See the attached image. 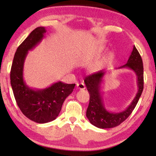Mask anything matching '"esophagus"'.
I'll list each match as a JSON object with an SVG mask.
<instances>
[{"mask_svg":"<svg viewBox=\"0 0 156 156\" xmlns=\"http://www.w3.org/2000/svg\"><path fill=\"white\" fill-rule=\"evenodd\" d=\"M77 88L78 89H80V90H84L86 88V87L84 83H79L77 84Z\"/></svg>","mask_w":156,"mask_h":156,"instance_id":"1","label":"esophagus"}]
</instances>
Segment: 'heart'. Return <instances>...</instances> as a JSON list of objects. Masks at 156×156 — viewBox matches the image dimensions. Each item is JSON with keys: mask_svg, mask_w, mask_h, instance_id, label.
<instances>
[{"mask_svg": "<svg viewBox=\"0 0 156 156\" xmlns=\"http://www.w3.org/2000/svg\"><path fill=\"white\" fill-rule=\"evenodd\" d=\"M103 51H104V48H98L95 51L94 55L95 57H98V56L100 55L103 52ZM113 56H114L113 53L110 52L109 54H107V56H105L103 59H101V60H100V61H98L97 63H96L95 65L94 66V69H95V70H98V69H101L102 68V66L105 65V63L107 61L110 60V59H111L112 58H113Z\"/></svg>", "mask_w": 156, "mask_h": 156, "instance_id": "heart-1", "label": "heart"}]
</instances>
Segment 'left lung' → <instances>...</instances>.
I'll return each instance as SVG.
<instances>
[{
	"label": "left lung",
	"instance_id": "left-lung-1",
	"mask_svg": "<svg viewBox=\"0 0 156 156\" xmlns=\"http://www.w3.org/2000/svg\"><path fill=\"white\" fill-rule=\"evenodd\" d=\"M127 68L134 71L137 77V93L131 105L120 112H108L104 107L101 92V84L105 74L100 71L89 75L84 79V83L90 94V101L87 110V117L90 123L101 129L112 128L119 125L127 119L134 110L144 90V66L140 53L133 46L127 64L119 68Z\"/></svg>",
	"mask_w": 156,
	"mask_h": 156
}]
</instances>
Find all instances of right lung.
I'll list each match as a JSON object with an SVG mask.
<instances>
[{
  "instance_id": "add662e5",
  "label": "right lung",
  "mask_w": 156,
  "mask_h": 156,
  "mask_svg": "<svg viewBox=\"0 0 156 156\" xmlns=\"http://www.w3.org/2000/svg\"><path fill=\"white\" fill-rule=\"evenodd\" d=\"M45 33V27H37L19 46L10 75L13 94L20 110L26 117L38 123H45L55 119L65 99L75 87V84L58 82L42 90H34L26 85L23 74L25 58L28 51L42 40Z\"/></svg>"
}]
</instances>
